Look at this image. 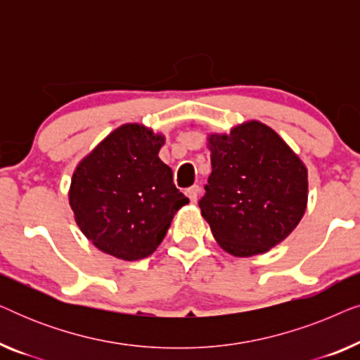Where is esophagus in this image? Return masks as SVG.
<instances>
[{
    "mask_svg": "<svg viewBox=\"0 0 360 360\" xmlns=\"http://www.w3.org/2000/svg\"><path fill=\"white\" fill-rule=\"evenodd\" d=\"M185 193H186V196H188V198H190L191 203H195V201L198 200V196H200V186H198V185L190 186V188L186 190Z\"/></svg>",
    "mask_w": 360,
    "mask_h": 360,
    "instance_id": "1",
    "label": "esophagus"
}]
</instances>
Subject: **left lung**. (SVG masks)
<instances>
[{"label": "left lung", "instance_id": "obj_1", "mask_svg": "<svg viewBox=\"0 0 360 360\" xmlns=\"http://www.w3.org/2000/svg\"><path fill=\"white\" fill-rule=\"evenodd\" d=\"M211 175L198 201L214 239L226 252H267L303 218L307 167L274 129L259 121L211 134Z\"/></svg>", "mask_w": 360, "mask_h": 360}]
</instances>
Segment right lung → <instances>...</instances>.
<instances>
[{
	"mask_svg": "<svg viewBox=\"0 0 360 360\" xmlns=\"http://www.w3.org/2000/svg\"><path fill=\"white\" fill-rule=\"evenodd\" d=\"M162 144L164 137L144 126L124 124L78 164L70 206L82 233L103 252L122 260L149 257L188 203L159 159Z\"/></svg>",
	"mask_w": 360,
	"mask_h": 360,
	"instance_id": "add662e5",
	"label": "right lung"
}]
</instances>
